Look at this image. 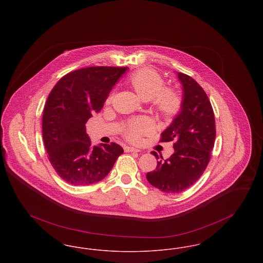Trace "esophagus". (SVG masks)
<instances>
[{"label":"esophagus","instance_id":"obj_1","mask_svg":"<svg viewBox=\"0 0 263 263\" xmlns=\"http://www.w3.org/2000/svg\"><path fill=\"white\" fill-rule=\"evenodd\" d=\"M126 152H140V150H138L136 148H133V147H126Z\"/></svg>","mask_w":263,"mask_h":263}]
</instances>
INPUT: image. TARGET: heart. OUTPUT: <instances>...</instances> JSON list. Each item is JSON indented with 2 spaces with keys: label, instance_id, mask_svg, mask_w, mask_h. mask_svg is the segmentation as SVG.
Wrapping results in <instances>:
<instances>
[{
  "label": "heart",
  "instance_id": "heart-1",
  "mask_svg": "<svg viewBox=\"0 0 263 263\" xmlns=\"http://www.w3.org/2000/svg\"><path fill=\"white\" fill-rule=\"evenodd\" d=\"M128 83L142 100H153V105L161 116L171 118L179 111L180 97L175 89L164 88L163 77L155 70L141 69L129 77ZM149 131V122L145 118H137L128 122L124 135L131 142H138L142 135Z\"/></svg>",
  "mask_w": 263,
  "mask_h": 263
}]
</instances>
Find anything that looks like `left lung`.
<instances>
[{
	"mask_svg": "<svg viewBox=\"0 0 263 263\" xmlns=\"http://www.w3.org/2000/svg\"><path fill=\"white\" fill-rule=\"evenodd\" d=\"M177 75L183 88L181 110L160 140L173 141L175 153L146 175L153 186L164 193H179L197 181L209 163L216 137L215 116L206 92L191 77ZM151 154L159 159L156 152Z\"/></svg>",
	"mask_w": 263,
	"mask_h": 263,
	"instance_id": "obj_1",
	"label": "left lung"
}]
</instances>
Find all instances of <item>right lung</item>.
<instances>
[{
  "label": "right lung",
  "mask_w": 263,
  "mask_h": 263,
  "mask_svg": "<svg viewBox=\"0 0 263 263\" xmlns=\"http://www.w3.org/2000/svg\"><path fill=\"white\" fill-rule=\"evenodd\" d=\"M127 67L97 66L62 77L52 88L42 116V135L57 175L72 185H89L109 174L123 149L115 143L91 147L86 123L103 107Z\"/></svg>",
  "instance_id": "1"
}]
</instances>
